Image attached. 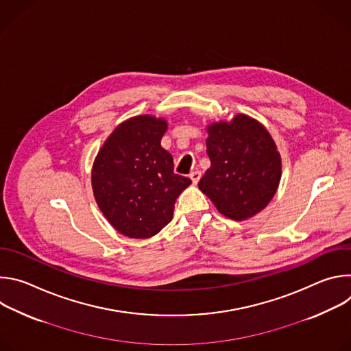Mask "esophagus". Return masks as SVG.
I'll use <instances>...</instances> for the list:
<instances>
[{"instance_id":"34e87169","label":"esophagus","mask_w":351,"mask_h":351,"mask_svg":"<svg viewBox=\"0 0 351 351\" xmlns=\"http://www.w3.org/2000/svg\"><path fill=\"white\" fill-rule=\"evenodd\" d=\"M199 178H202V172H199V171H194V172L190 173V179H191L193 184H197L198 180H199Z\"/></svg>"}]
</instances>
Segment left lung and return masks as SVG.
I'll return each instance as SVG.
<instances>
[{"label": "left lung", "instance_id": "1", "mask_svg": "<svg viewBox=\"0 0 351 351\" xmlns=\"http://www.w3.org/2000/svg\"><path fill=\"white\" fill-rule=\"evenodd\" d=\"M210 169L198 182L217 210L234 221L263 211L275 195L282 160L269 132L256 119L239 114L230 122L207 128Z\"/></svg>", "mask_w": 351, "mask_h": 351}]
</instances>
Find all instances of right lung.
<instances>
[{
	"label": "right lung",
	"instance_id": "right-lung-1",
	"mask_svg": "<svg viewBox=\"0 0 351 351\" xmlns=\"http://www.w3.org/2000/svg\"><path fill=\"white\" fill-rule=\"evenodd\" d=\"M162 118L138 115L122 122L94 160L91 186L97 206L122 234L148 239L165 228L189 178L173 173V158L161 147Z\"/></svg>",
	"mask_w": 351,
	"mask_h": 351
}]
</instances>
